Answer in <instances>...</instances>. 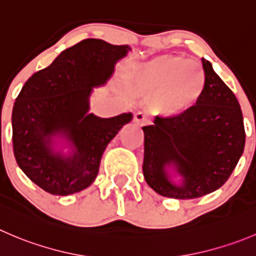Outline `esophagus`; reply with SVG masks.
<instances>
[{"label":"esophagus","mask_w":256,"mask_h":256,"mask_svg":"<svg viewBox=\"0 0 256 256\" xmlns=\"http://www.w3.org/2000/svg\"><path fill=\"white\" fill-rule=\"evenodd\" d=\"M134 122H135L136 125H138V126L148 125V118H146L145 114L141 112V111H138V112H136L135 115H134Z\"/></svg>","instance_id":"1"}]
</instances>
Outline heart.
<instances>
[{"instance_id":"heart-1","label":"heart","mask_w":256,"mask_h":256,"mask_svg":"<svg viewBox=\"0 0 256 256\" xmlns=\"http://www.w3.org/2000/svg\"><path fill=\"white\" fill-rule=\"evenodd\" d=\"M131 85L138 94L151 98L150 106L156 114L176 118L200 102L206 88V74L195 60L161 54L138 65Z\"/></svg>"}]
</instances>
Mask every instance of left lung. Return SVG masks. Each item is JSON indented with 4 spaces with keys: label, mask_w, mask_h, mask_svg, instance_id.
<instances>
[{
    "label": "left lung",
    "mask_w": 256,
    "mask_h": 256,
    "mask_svg": "<svg viewBox=\"0 0 256 256\" xmlns=\"http://www.w3.org/2000/svg\"><path fill=\"white\" fill-rule=\"evenodd\" d=\"M202 61L206 88L200 102L185 115L156 116L154 125L142 128L144 176L161 196L188 200L210 194L226 182L244 152L239 102L212 64Z\"/></svg>",
    "instance_id": "left-lung-1"
}]
</instances>
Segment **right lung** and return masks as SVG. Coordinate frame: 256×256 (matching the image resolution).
Segmentation results:
<instances>
[{
  "label": "right lung",
  "instance_id": "add662e5",
  "mask_svg": "<svg viewBox=\"0 0 256 256\" xmlns=\"http://www.w3.org/2000/svg\"><path fill=\"white\" fill-rule=\"evenodd\" d=\"M128 51V44L84 40L24 85L12 110L14 154L42 190L66 196L88 188L106 146L132 120L131 112L108 118L88 112L94 88L110 80ZM60 142L70 148L68 154L56 150Z\"/></svg>",
  "mask_w": 256,
  "mask_h": 256
}]
</instances>
